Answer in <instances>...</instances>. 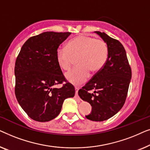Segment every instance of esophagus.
Wrapping results in <instances>:
<instances>
[{
  "instance_id": "esophagus-1",
  "label": "esophagus",
  "mask_w": 150,
  "mask_h": 150,
  "mask_svg": "<svg viewBox=\"0 0 150 150\" xmlns=\"http://www.w3.org/2000/svg\"><path fill=\"white\" fill-rule=\"evenodd\" d=\"M79 90V87H75V91H76V96L78 97V91Z\"/></svg>"
}]
</instances>
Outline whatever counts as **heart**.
Wrapping results in <instances>:
<instances>
[{
	"mask_svg": "<svg viewBox=\"0 0 150 150\" xmlns=\"http://www.w3.org/2000/svg\"><path fill=\"white\" fill-rule=\"evenodd\" d=\"M78 55L79 65L65 74L66 79L75 85L85 83L89 76V71L96 72L102 69L107 61L108 48L103 40L80 35L69 41L67 47L57 48V61L61 69L67 70L72 64V57Z\"/></svg>",
	"mask_w": 150,
	"mask_h": 150,
	"instance_id": "1",
	"label": "heart"
}]
</instances>
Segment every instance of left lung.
Instances as JSON below:
<instances>
[{
	"label": "left lung",
	"mask_w": 150,
	"mask_h": 150,
	"mask_svg": "<svg viewBox=\"0 0 150 150\" xmlns=\"http://www.w3.org/2000/svg\"><path fill=\"white\" fill-rule=\"evenodd\" d=\"M95 33L107 44L108 59L102 69L79 89V95L92 106L91 112L86 118L102 122L114 116L124 106L132 71L123 45L105 33Z\"/></svg>",
	"instance_id": "left-lung-1"
}]
</instances>
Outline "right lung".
Instances as JSON below:
<instances>
[{
    "label": "right lung",
    "instance_id": "1",
    "mask_svg": "<svg viewBox=\"0 0 150 150\" xmlns=\"http://www.w3.org/2000/svg\"><path fill=\"white\" fill-rule=\"evenodd\" d=\"M70 34L48 31L31 37L16 59V98L26 113L37 122L54 119L63 101L74 96V87L66 81L56 58L57 48ZM63 81L67 83L62 88L54 87Z\"/></svg>",
    "mask_w": 150,
    "mask_h": 150
}]
</instances>
